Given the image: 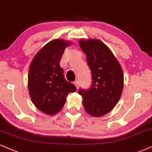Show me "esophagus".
Wrapping results in <instances>:
<instances>
[{
  "label": "esophagus",
  "mask_w": 152,
  "mask_h": 152,
  "mask_svg": "<svg viewBox=\"0 0 152 152\" xmlns=\"http://www.w3.org/2000/svg\"><path fill=\"white\" fill-rule=\"evenodd\" d=\"M74 85L76 86V88H78V87H79V81H78V80H75V81H74Z\"/></svg>",
  "instance_id": "1"
}]
</instances>
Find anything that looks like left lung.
Masks as SVG:
<instances>
[{"mask_svg": "<svg viewBox=\"0 0 152 152\" xmlns=\"http://www.w3.org/2000/svg\"><path fill=\"white\" fill-rule=\"evenodd\" d=\"M79 45L86 55L93 81L88 89L80 88L78 94L88 114L104 116L112 110L121 96L122 68L110 49L99 40H80Z\"/></svg>", "mask_w": 152, "mask_h": 152, "instance_id": "1", "label": "left lung"}]
</instances>
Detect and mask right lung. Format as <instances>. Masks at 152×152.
<instances>
[{"mask_svg": "<svg viewBox=\"0 0 152 152\" xmlns=\"http://www.w3.org/2000/svg\"><path fill=\"white\" fill-rule=\"evenodd\" d=\"M71 42L53 40L36 54L28 70V88L34 105L46 114L59 112L69 93L76 88L65 79L59 65L61 57Z\"/></svg>", "mask_w": 152, "mask_h": 152, "instance_id": "1", "label": "right lung"}]
</instances>
